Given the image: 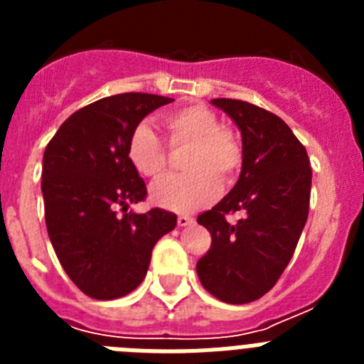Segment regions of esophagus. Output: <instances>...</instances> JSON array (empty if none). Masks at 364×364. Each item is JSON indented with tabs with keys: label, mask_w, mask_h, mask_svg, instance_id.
I'll use <instances>...</instances> for the list:
<instances>
[{
	"label": "esophagus",
	"mask_w": 364,
	"mask_h": 364,
	"mask_svg": "<svg viewBox=\"0 0 364 364\" xmlns=\"http://www.w3.org/2000/svg\"><path fill=\"white\" fill-rule=\"evenodd\" d=\"M176 222H178V226H189V224H193L195 222V218L189 217V215H178V218H176Z\"/></svg>",
	"instance_id": "1"
}]
</instances>
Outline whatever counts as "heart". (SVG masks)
<instances>
[{
	"label": "heart",
	"instance_id": "1",
	"mask_svg": "<svg viewBox=\"0 0 364 364\" xmlns=\"http://www.w3.org/2000/svg\"><path fill=\"white\" fill-rule=\"evenodd\" d=\"M167 144L188 147L186 175L164 176L151 188V202L164 210L189 213L220 195V180L231 182L242 166V146L231 129L202 104H189L162 117ZM127 159L142 176L156 178L166 171L167 147L149 125H136L127 140Z\"/></svg>",
	"mask_w": 364,
	"mask_h": 364
}]
</instances>
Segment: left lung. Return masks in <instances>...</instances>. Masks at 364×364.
Listing matches in <instances>:
<instances>
[{"instance_id": "8db88e82", "label": "left lung", "mask_w": 364, "mask_h": 364, "mask_svg": "<svg viewBox=\"0 0 364 364\" xmlns=\"http://www.w3.org/2000/svg\"><path fill=\"white\" fill-rule=\"evenodd\" d=\"M242 134V171L235 188L198 224L211 247L197 262L202 286L230 304H246L272 290L297 247L310 208L308 153L284 120L242 100L217 98ZM240 213L235 225L228 214Z\"/></svg>"}]
</instances>
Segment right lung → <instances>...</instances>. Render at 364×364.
Returning <instances> with one entry per match:
<instances>
[{
  "mask_svg": "<svg viewBox=\"0 0 364 364\" xmlns=\"http://www.w3.org/2000/svg\"><path fill=\"white\" fill-rule=\"evenodd\" d=\"M171 102L147 92L107 96L73 112L45 147L41 193L49 239L70 281L89 297L131 294L146 277L154 244L175 230L171 211H127L147 195L127 159L131 131Z\"/></svg>",
  "mask_w": 364,
  "mask_h": 364,
  "instance_id": "1",
  "label": "right lung"
}]
</instances>
